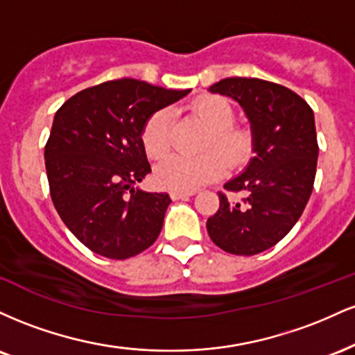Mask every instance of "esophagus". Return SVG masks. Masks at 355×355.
<instances>
[{"instance_id":"obj_1","label":"esophagus","mask_w":355,"mask_h":355,"mask_svg":"<svg viewBox=\"0 0 355 355\" xmlns=\"http://www.w3.org/2000/svg\"><path fill=\"white\" fill-rule=\"evenodd\" d=\"M191 195H195V191H183V190H172L170 191V197L173 198V200H182V198H189Z\"/></svg>"}]
</instances>
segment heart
I'll return each mask as SVG.
<instances>
[{"label": "heart", "mask_w": 355, "mask_h": 355, "mask_svg": "<svg viewBox=\"0 0 355 355\" xmlns=\"http://www.w3.org/2000/svg\"><path fill=\"white\" fill-rule=\"evenodd\" d=\"M195 113L211 130L205 146L219 150H207L200 155L173 153L165 157L155 170L158 185L172 190L190 191L217 180L227 170V164L239 166L250 158L254 148L252 133L243 126H234V108L222 96H203L195 103ZM170 110H158L146 120L141 132L145 152L150 157H162L170 146ZM227 162H225V160Z\"/></svg>", "instance_id": "b5f03b06"}]
</instances>
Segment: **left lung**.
Wrapping results in <instances>:
<instances>
[{
	"label": "left lung",
	"mask_w": 355,
	"mask_h": 355,
	"mask_svg": "<svg viewBox=\"0 0 355 355\" xmlns=\"http://www.w3.org/2000/svg\"><path fill=\"white\" fill-rule=\"evenodd\" d=\"M234 98L250 121L254 158L225 183L245 198L220 191L217 214L207 220L211 242L234 255H255L280 242L311 198L315 180V120L307 101L292 89L259 78H225L209 88Z\"/></svg>",
	"instance_id": "left-lung-1"
}]
</instances>
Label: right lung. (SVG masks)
<instances>
[{
    "mask_svg": "<svg viewBox=\"0 0 355 355\" xmlns=\"http://www.w3.org/2000/svg\"><path fill=\"white\" fill-rule=\"evenodd\" d=\"M190 89L121 78L81 89L61 105L44 146L53 205L76 239L101 257H135L160 235L168 193L135 189L152 172L141 132Z\"/></svg>",
    "mask_w": 355,
    "mask_h": 355,
    "instance_id": "add662e5",
    "label": "right lung"
}]
</instances>
